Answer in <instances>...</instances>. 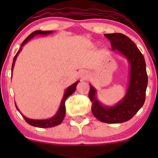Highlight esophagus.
Returning a JSON list of instances; mask_svg holds the SVG:
<instances>
[{
  "label": "esophagus",
  "instance_id": "esophagus-1",
  "mask_svg": "<svg viewBox=\"0 0 158 158\" xmlns=\"http://www.w3.org/2000/svg\"><path fill=\"white\" fill-rule=\"evenodd\" d=\"M88 77H89V75H88V74L86 72H83L81 74V78L83 79V80H85V79L88 78Z\"/></svg>",
  "mask_w": 158,
  "mask_h": 158
}]
</instances>
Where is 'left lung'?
<instances>
[{
	"label": "left lung",
	"instance_id": "left-lung-1",
	"mask_svg": "<svg viewBox=\"0 0 158 158\" xmlns=\"http://www.w3.org/2000/svg\"><path fill=\"white\" fill-rule=\"evenodd\" d=\"M111 42L112 50H117L130 64L129 83L126 95L114 106H103L96 97V90L90 85L88 93L92 103V113L97 119L108 124H118L131 119L145 101L148 75L144 56L128 36L123 34H106Z\"/></svg>",
	"mask_w": 158,
	"mask_h": 158
}]
</instances>
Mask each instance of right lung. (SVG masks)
Wrapping results in <instances>:
<instances>
[{
  "label": "right lung",
  "instance_id": "1",
  "mask_svg": "<svg viewBox=\"0 0 158 158\" xmlns=\"http://www.w3.org/2000/svg\"><path fill=\"white\" fill-rule=\"evenodd\" d=\"M52 31H41V30H37V31H35L27 36V38L23 41L22 42V44H21V48L17 52L16 55H15V57L14 58V60H13V64H12V70L14 67V64H15V61H16L17 56H18L19 53L20 52L21 49H22V47L26 43H27L29 42V40H31L34 37V36L36 35H47V34H52ZM79 81H76L75 83H73V85H71L70 87H68L67 88L65 92H64V96L62 98V100L61 101V103H60V108L58 109V111L55 116L53 117H52L51 118H48V119H42V120H37V119H31V118H29L27 117H26L25 116H23L22 114L21 113L20 111H19V109L17 108V106L16 105V109L20 112V114L22 115V116L24 118L26 122H27L28 124L31 125L33 127H40V128H49V127H55L57 125H59L62 123V121H63L64 116H65V106H64V103H65L66 99L68 98L70 95H72L73 93L75 91V89H76V86L78 83Z\"/></svg>",
  "mask_w": 158,
  "mask_h": 158
}]
</instances>
